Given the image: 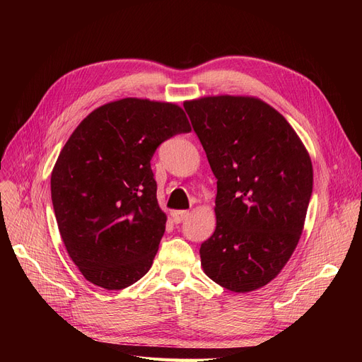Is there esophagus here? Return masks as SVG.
Returning <instances> with one entry per match:
<instances>
[{
  "mask_svg": "<svg viewBox=\"0 0 362 362\" xmlns=\"http://www.w3.org/2000/svg\"><path fill=\"white\" fill-rule=\"evenodd\" d=\"M187 216H189V211H173L172 213V218H173L175 223H181L182 221L187 218Z\"/></svg>",
  "mask_w": 362,
  "mask_h": 362,
  "instance_id": "esophagus-1",
  "label": "esophagus"
}]
</instances>
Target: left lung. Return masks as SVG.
I'll list each match as a JSON object with an SVG mask.
<instances>
[{
    "label": "left lung",
    "mask_w": 362,
    "mask_h": 362,
    "mask_svg": "<svg viewBox=\"0 0 362 362\" xmlns=\"http://www.w3.org/2000/svg\"><path fill=\"white\" fill-rule=\"evenodd\" d=\"M184 108L217 178L216 229L199 249L205 275L235 293L264 287L303 231L313 193L308 151L258 98L204 96Z\"/></svg>",
    "instance_id": "obj_1"
}]
</instances>
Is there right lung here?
<instances>
[{
  "instance_id": "1",
  "label": "right lung",
  "mask_w": 362,
  "mask_h": 362,
  "mask_svg": "<svg viewBox=\"0 0 362 362\" xmlns=\"http://www.w3.org/2000/svg\"><path fill=\"white\" fill-rule=\"evenodd\" d=\"M192 131L173 103L124 98L75 128L54 164L51 198L64 246L83 276L122 290L145 276L166 229L151 158Z\"/></svg>"
}]
</instances>
